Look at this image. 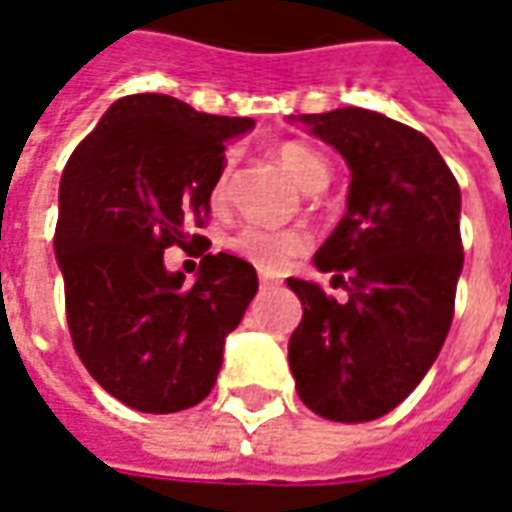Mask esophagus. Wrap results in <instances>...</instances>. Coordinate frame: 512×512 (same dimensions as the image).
<instances>
[{
	"mask_svg": "<svg viewBox=\"0 0 512 512\" xmlns=\"http://www.w3.org/2000/svg\"><path fill=\"white\" fill-rule=\"evenodd\" d=\"M259 284H262L264 289H267V286H273V281H270V278H267V275H262V278H259Z\"/></svg>",
	"mask_w": 512,
	"mask_h": 512,
	"instance_id": "34e87169",
	"label": "esophagus"
}]
</instances>
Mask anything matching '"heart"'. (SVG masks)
I'll return each instance as SVG.
<instances>
[{
    "instance_id": "1",
    "label": "heart",
    "mask_w": 512,
    "mask_h": 512,
    "mask_svg": "<svg viewBox=\"0 0 512 512\" xmlns=\"http://www.w3.org/2000/svg\"><path fill=\"white\" fill-rule=\"evenodd\" d=\"M278 162L284 165V170L292 179L303 187L306 192H317L328 184V162L311 151V148L300 146V143H284L275 151ZM228 204V165L209 187V206L212 209H223ZM231 248L237 250L242 259H248L250 264H256L259 270L267 273H278L284 270L286 264L292 262L295 256L306 253L308 237L297 228H262V226H245L237 237L231 239Z\"/></svg>"
}]
</instances>
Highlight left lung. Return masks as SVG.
Here are the masks:
<instances>
[{"label":"left lung","mask_w":512,"mask_h":512,"mask_svg":"<svg viewBox=\"0 0 512 512\" xmlns=\"http://www.w3.org/2000/svg\"><path fill=\"white\" fill-rule=\"evenodd\" d=\"M308 134L350 168L347 212L314 256L347 297L300 278L289 336L297 397L331 422L394 411L441 353L463 270L460 187L438 148L400 121L361 107L300 115Z\"/></svg>","instance_id":"8db88e82"}]
</instances>
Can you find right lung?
Wrapping results in <instances>:
<instances>
[{"label": "right lung", "instance_id": "obj_1", "mask_svg": "<svg viewBox=\"0 0 512 512\" xmlns=\"http://www.w3.org/2000/svg\"><path fill=\"white\" fill-rule=\"evenodd\" d=\"M250 129L253 118L134 93L101 115L65 165L54 256L71 339L101 389L134 411L206 400L226 336L259 289L253 264L231 253H206L192 286L165 267V248L206 242L187 228L204 226L226 143Z\"/></svg>", "mask_w": 512, "mask_h": 512}]
</instances>
